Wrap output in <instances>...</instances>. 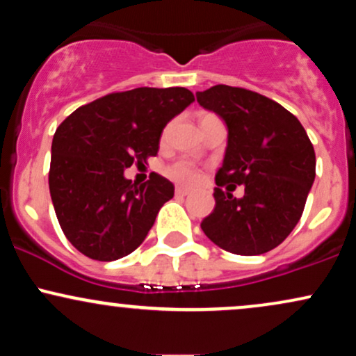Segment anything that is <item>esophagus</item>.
<instances>
[{"instance_id": "1", "label": "esophagus", "mask_w": 356, "mask_h": 356, "mask_svg": "<svg viewBox=\"0 0 356 356\" xmlns=\"http://www.w3.org/2000/svg\"><path fill=\"white\" fill-rule=\"evenodd\" d=\"M189 189H186V187H175V195H187L189 194Z\"/></svg>"}]
</instances>
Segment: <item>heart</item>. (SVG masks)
<instances>
[{"label": "heart", "instance_id": "heart-1", "mask_svg": "<svg viewBox=\"0 0 356 356\" xmlns=\"http://www.w3.org/2000/svg\"><path fill=\"white\" fill-rule=\"evenodd\" d=\"M167 175L175 182L184 184V186H191V184H194L199 179V170L191 161L181 159V161L174 162V164L167 169Z\"/></svg>", "mask_w": 356, "mask_h": 356}]
</instances>
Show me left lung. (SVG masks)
<instances>
[{"label":"left lung","mask_w":356,"mask_h":356,"mask_svg":"<svg viewBox=\"0 0 356 356\" xmlns=\"http://www.w3.org/2000/svg\"><path fill=\"white\" fill-rule=\"evenodd\" d=\"M195 97L227 127L216 207L201 222L204 234L224 251L264 254L288 238L303 214L316 170L312 142L291 112L251 90L216 85ZM224 183L244 185L243 197L224 193Z\"/></svg>","instance_id":"1"}]
</instances>
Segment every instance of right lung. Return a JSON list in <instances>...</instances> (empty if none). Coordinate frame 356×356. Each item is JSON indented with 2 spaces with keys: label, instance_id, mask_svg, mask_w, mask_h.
I'll list each match as a JSON object with an SVG mask.
<instances>
[{
  "label": "right lung",
  "instance_id": "right-lung-1",
  "mask_svg": "<svg viewBox=\"0 0 356 356\" xmlns=\"http://www.w3.org/2000/svg\"><path fill=\"white\" fill-rule=\"evenodd\" d=\"M192 102L182 87H140L102 97L61 122L48 184L61 231L81 254L115 261L144 243L174 184L152 172L137 186L124 170L157 155L164 127Z\"/></svg>",
  "mask_w": 356,
  "mask_h": 356
}]
</instances>
